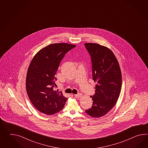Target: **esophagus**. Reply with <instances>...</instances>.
Segmentation results:
<instances>
[{
    "mask_svg": "<svg viewBox=\"0 0 148 148\" xmlns=\"http://www.w3.org/2000/svg\"><path fill=\"white\" fill-rule=\"evenodd\" d=\"M74 96L76 98H80L82 96V94H81V93H79V94H75L74 95Z\"/></svg>",
    "mask_w": 148,
    "mask_h": 148,
    "instance_id": "obj_1",
    "label": "esophagus"
}]
</instances>
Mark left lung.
<instances>
[{
  "mask_svg": "<svg viewBox=\"0 0 148 148\" xmlns=\"http://www.w3.org/2000/svg\"><path fill=\"white\" fill-rule=\"evenodd\" d=\"M84 45L90 55L92 79L97 82L91 108L86 110L88 115L100 118L106 114L118 99L122 76L119 62L112 51L98 44L87 43Z\"/></svg>",
  "mask_w": 148,
  "mask_h": 148,
  "instance_id": "left-lung-1",
  "label": "left lung"
}]
</instances>
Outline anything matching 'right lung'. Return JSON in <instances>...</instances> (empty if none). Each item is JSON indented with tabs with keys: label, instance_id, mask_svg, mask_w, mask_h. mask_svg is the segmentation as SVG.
I'll use <instances>...</instances> for the list:
<instances>
[{
	"label": "right lung",
	"instance_id": "right-lung-1",
	"mask_svg": "<svg viewBox=\"0 0 148 148\" xmlns=\"http://www.w3.org/2000/svg\"><path fill=\"white\" fill-rule=\"evenodd\" d=\"M76 45L54 43L39 51L31 61L26 77V90L30 101L39 111L52 115L60 111L67 98L54 90L55 75L62 59Z\"/></svg>",
	"mask_w": 148,
	"mask_h": 148
}]
</instances>
